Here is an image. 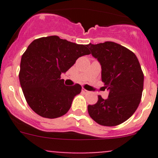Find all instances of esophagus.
Returning a JSON list of instances; mask_svg holds the SVG:
<instances>
[{
  "label": "esophagus",
  "instance_id": "obj_1",
  "mask_svg": "<svg viewBox=\"0 0 158 158\" xmlns=\"http://www.w3.org/2000/svg\"><path fill=\"white\" fill-rule=\"evenodd\" d=\"M82 92H88V91H87L86 89H84V88H82Z\"/></svg>",
  "mask_w": 158,
  "mask_h": 158
}]
</instances>
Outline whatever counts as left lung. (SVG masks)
Masks as SVG:
<instances>
[{"label": "left lung", "instance_id": "1", "mask_svg": "<svg viewBox=\"0 0 158 158\" xmlns=\"http://www.w3.org/2000/svg\"><path fill=\"white\" fill-rule=\"evenodd\" d=\"M90 53L102 66V80L109 91L107 99L98 95L95 105H89L90 117L104 126H116L128 120L140 104L144 73L132 51L116 43L89 44Z\"/></svg>", "mask_w": 158, "mask_h": 158}]
</instances>
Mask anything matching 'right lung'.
Here are the masks:
<instances>
[{
  "label": "right lung",
  "mask_w": 158,
  "mask_h": 158,
  "mask_svg": "<svg viewBox=\"0 0 158 158\" xmlns=\"http://www.w3.org/2000/svg\"><path fill=\"white\" fill-rule=\"evenodd\" d=\"M89 54L87 45L58 36L38 38L28 46L22 56L19 79L25 99L33 111L47 118L67 113L82 86L65 85L61 73L72 67L79 57Z\"/></svg>",
  "instance_id": "right-lung-1"
}]
</instances>
